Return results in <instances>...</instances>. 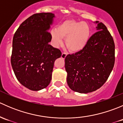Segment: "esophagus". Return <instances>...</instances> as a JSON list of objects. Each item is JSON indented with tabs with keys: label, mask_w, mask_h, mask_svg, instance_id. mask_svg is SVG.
Listing matches in <instances>:
<instances>
[{
	"label": "esophagus",
	"mask_w": 123,
	"mask_h": 123,
	"mask_svg": "<svg viewBox=\"0 0 123 123\" xmlns=\"http://www.w3.org/2000/svg\"><path fill=\"white\" fill-rule=\"evenodd\" d=\"M67 54L65 52H63L62 54V55H61V58H65V57L67 56Z\"/></svg>",
	"instance_id": "esophagus-1"
}]
</instances>
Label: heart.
<instances>
[{"instance_id": "b5f03b06", "label": "heart", "mask_w": 123, "mask_h": 123, "mask_svg": "<svg viewBox=\"0 0 123 123\" xmlns=\"http://www.w3.org/2000/svg\"><path fill=\"white\" fill-rule=\"evenodd\" d=\"M90 27L83 21L66 20L51 31V36L56 46L62 43L66 37L65 44L71 52H77L86 46L90 38Z\"/></svg>"}]
</instances>
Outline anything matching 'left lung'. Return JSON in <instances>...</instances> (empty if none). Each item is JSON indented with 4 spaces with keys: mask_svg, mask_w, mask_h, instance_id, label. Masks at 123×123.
Masks as SVG:
<instances>
[{
    "mask_svg": "<svg viewBox=\"0 0 123 123\" xmlns=\"http://www.w3.org/2000/svg\"><path fill=\"white\" fill-rule=\"evenodd\" d=\"M98 23L83 50L69 54L65 58L67 81L71 90L87 93L99 89L108 79L115 63V44L102 23Z\"/></svg>",
    "mask_w": 123,
    "mask_h": 123,
    "instance_id": "1",
    "label": "left lung"
}]
</instances>
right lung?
<instances>
[{"mask_svg":"<svg viewBox=\"0 0 123 123\" xmlns=\"http://www.w3.org/2000/svg\"><path fill=\"white\" fill-rule=\"evenodd\" d=\"M54 13H35L19 25L12 41L11 62L17 80L30 90L46 87L52 79L55 61L61 56L59 49L49 44L48 31Z\"/></svg>","mask_w":123,"mask_h":123,"instance_id":"right-lung-1","label":"right lung"}]
</instances>
